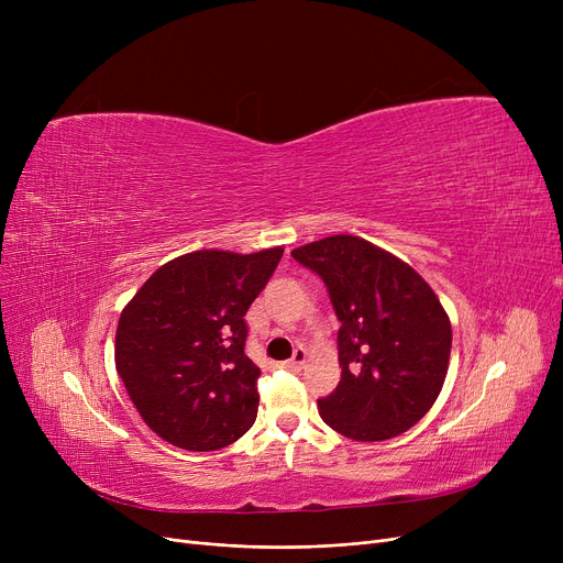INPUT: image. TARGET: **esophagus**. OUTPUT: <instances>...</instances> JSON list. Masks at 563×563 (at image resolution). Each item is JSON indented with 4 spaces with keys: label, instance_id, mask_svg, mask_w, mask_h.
I'll return each mask as SVG.
<instances>
[{
    "label": "esophagus",
    "instance_id": "1",
    "mask_svg": "<svg viewBox=\"0 0 563 563\" xmlns=\"http://www.w3.org/2000/svg\"><path fill=\"white\" fill-rule=\"evenodd\" d=\"M303 365H306V349H297L294 351V356L283 363V367L291 369V372H299Z\"/></svg>",
    "mask_w": 563,
    "mask_h": 563
}]
</instances>
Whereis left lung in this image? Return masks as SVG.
<instances>
[{
	"instance_id": "obj_1",
	"label": "left lung",
	"mask_w": 563,
	"mask_h": 563,
	"mask_svg": "<svg viewBox=\"0 0 563 563\" xmlns=\"http://www.w3.org/2000/svg\"><path fill=\"white\" fill-rule=\"evenodd\" d=\"M291 257L323 280L340 319L342 378L317 401L321 420L361 442L418 424L440 395L452 351V323L433 289L361 236H327Z\"/></svg>"
}]
</instances>
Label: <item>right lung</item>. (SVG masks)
Listing matches in <instances>:
<instances>
[{
    "instance_id": "obj_1",
    "label": "right lung",
    "mask_w": 563,
    "mask_h": 563,
    "mask_svg": "<svg viewBox=\"0 0 563 563\" xmlns=\"http://www.w3.org/2000/svg\"><path fill=\"white\" fill-rule=\"evenodd\" d=\"M283 249L196 251L143 283L115 329V369L143 422L175 448L214 452L257 418L246 312Z\"/></svg>"
}]
</instances>
